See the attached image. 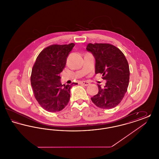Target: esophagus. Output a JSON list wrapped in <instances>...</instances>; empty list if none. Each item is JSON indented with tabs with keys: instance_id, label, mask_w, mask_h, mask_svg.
I'll return each instance as SVG.
<instances>
[{
	"instance_id": "obj_1",
	"label": "esophagus",
	"mask_w": 159,
	"mask_h": 159,
	"mask_svg": "<svg viewBox=\"0 0 159 159\" xmlns=\"http://www.w3.org/2000/svg\"><path fill=\"white\" fill-rule=\"evenodd\" d=\"M80 84H83V85L85 86H88L89 84H90V83L88 82H87V81H82V82H80Z\"/></svg>"
}]
</instances>
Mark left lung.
I'll return each mask as SVG.
<instances>
[{
  "mask_svg": "<svg viewBox=\"0 0 159 159\" xmlns=\"http://www.w3.org/2000/svg\"><path fill=\"white\" fill-rule=\"evenodd\" d=\"M86 49L95 58V73L102 74V79L107 80L104 89L98 85V93L91 100L99 108H113L120 104L128 90V61L121 51L111 44L88 43Z\"/></svg>",
  "mask_w": 159,
  "mask_h": 159,
  "instance_id": "1",
  "label": "left lung"
}]
</instances>
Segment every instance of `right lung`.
Instances as JSON below:
<instances>
[{"instance_id":"right-lung-1","label":"right lung","mask_w":159,"mask_h":159,"mask_svg":"<svg viewBox=\"0 0 159 159\" xmlns=\"http://www.w3.org/2000/svg\"><path fill=\"white\" fill-rule=\"evenodd\" d=\"M52 45L43 49L36 58L31 75V84L38 103L49 112H57L68 104L71 84H62L60 73L65 67L67 57L75 46Z\"/></svg>"}]
</instances>
